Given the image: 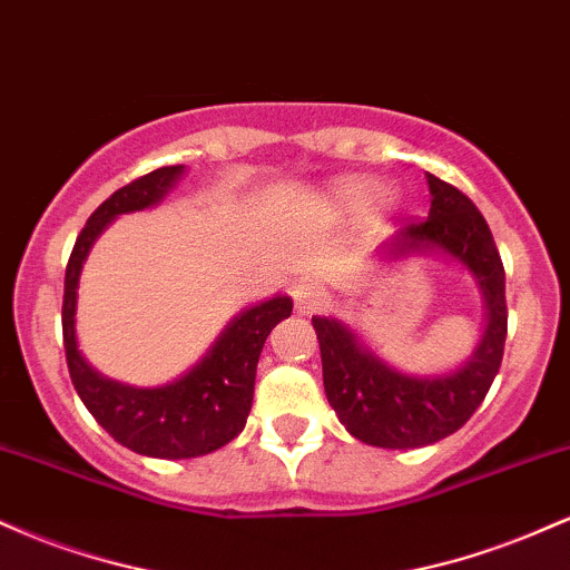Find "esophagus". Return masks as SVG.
Returning a JSON list of instances; mask_svg holds the SVG:
<instances>
[{"label":"esophagus","mask_w":570,"mask_h":570,"mask_svg":"<svg viewBox=\"0 0 570 570\" xmlns=\"http://www.w3.org/2000/svg\"><path fill=\"white\" fill-rule=\"evenodd\" d=\"M292 299H294V307H297V313L307 316V313L322 311L326 305V289L322 284H316V281H299V284H294Z\"/></svg>","instance_id":"1"}]
</instances>
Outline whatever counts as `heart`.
<instances>
[{"label": "heart", "mask_w": 570, "mask_h": 570, "mask_svg": "<svg viewBox=\"0 0 570 570\" xmlns=\"http://www.w3.org/2000/svg\"><path fill=\"white\" fill-rule=\"evenodd\" d=\"M335 200L340 208H345V212H356V208L367 206L370 200H372V208H375V212H385V208L391 206L389 189H383V187L375 189V181L358 179V176L340 181V185L335 187Z\"/></svg>", "instance_id": "heart-1"}]
</instances>
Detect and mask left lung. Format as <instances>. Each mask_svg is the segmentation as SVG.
<instances>
[{"label": "left lung", "instance_id": "left-lung-1", "mask_svg": "<svg viewBox=\"0 0 570 570\" xmlns=\"http://www.w3.org/2000/svg\"><path fill=\"white\" fill-rule=\"evenodd\" d=\"M429 219L402 227L375 248L383 265L412 257H442L472 276L485 307V330L461 367L412 375L383 362L335 316H313L322 345L324 391L340 423L356 440L385 450L426 448L455 434L499 375L507 340V281L485 217L461 189L426 174Z\"/></svg>", "mask_w": 570, "mask_h": 570}]
</instances>
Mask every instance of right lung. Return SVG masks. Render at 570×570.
I'll list each match as a JSON object with an SVG mask.
<instances>
[{
    "instance_id": "right-lung-1",
    "label": "right lung",
    "mask_w": 570,
    "mask_h": 570,
    "mask_svg": "<svg viewBox=\"0 0 570 570\" xmlns=\"http://www.w3.org/2000/svg\"><path fill=\"white\" fill-rule=\"evenodd\" d=\"M185 166H163L109 195L77 235L63 281V348L71 383L107 434L147 458H198L225 448L246 426L259 353L271 330L292 316V297L273 294L244 307L187 372L163 385H128L101 375L77 345V289L96 238L122 214L144 212L166 198Z\"/></svg>"
}]
</instances>
